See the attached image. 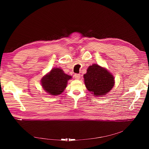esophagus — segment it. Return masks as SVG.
I'll return each instance as SVG.
<instances>
[{
    "instance_id": "34e87169",
    "label": "esophagus",
    "mask_w": 149,
    "mask_h": 149,
    "mask_svg": "<svg viewBox=\"0 0 149 149\" xmlns=\"http://www.w3.org/2000/svg\"><path fill=\"white\" fill-rule=\"evenodd\" d=\"M74 77H75V78L76 79H79V78H80V75L78 74H75L74 75Z\"/></svg>"
}]
</instances>
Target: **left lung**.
<instances>
[{
	"label": "left lung",
	"mask_w": 149,
	"mask_h": 149,
	"mask_svg": "<svg viewBox=\"0 0 149 149\" xmlns=\"http://www.w3.org/2000/svg\"><path fill=\"white\" fill-rule=\"evenodd\" d=\"M84 78L87 89L95 97H104L113 89L115 84L113 75L97 63L89 66Z\"/></svg>",
	"instance_id": "obj_1"
}]
</instances>
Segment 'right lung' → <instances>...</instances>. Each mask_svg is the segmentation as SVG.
Returning <instances> with one entry per match:
<instances>
[{"mask_svg":"<svg viewBox=\"0 0 149 149\" xmlns=\"http://www.w3.org/2000/svg\"><path fill=\"white\" fill-rule=\"evenodd\" d=\"M72 77L66 74L59 68H53L40 80L41 86L48 94L55 96L61 94L66 88Z\"/></svg>","mask_w":149,"mask_h":149,"instance_id":"add662e5","label":"right lung"}]
</instances>
